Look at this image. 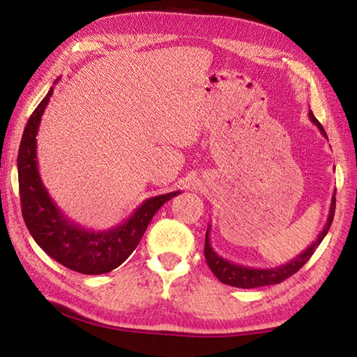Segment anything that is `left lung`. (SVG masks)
I'll list each match as a JSON object with an SVG mask.
<instances>
[{"label":"left lung","instance_id":"1","mask_svg":"<svg viewBox=\"0 0 357 357\" xmlns=\"http://www.w3.org/2000/svg\"><path fill=\"white\" fill-rule=\"evenodd\" d=\"M309 118L312 123L319 129V132H321L323 137L328 138V135H326V130L323 129V126L318 123V119L315 116H313L312 110H309ZM334 213H335V192H334V195H332V200H331L328 220H326L321 233L318 234L317 239L313 241V243L307 247L305 250H302L299 255H296L293 259H289V261L285 264L275 266V268H250V266L236 264L233 261H228V259H225V258H222L219 253L213 249V245H211V239H209L211 225H208L206 239H204V258H206V263L209 266V269L213 271V274L222 283H225V285L244 288V289L266 287V285H275V283H280L285 279H288V277H291L293 274L298 273L302 266L309 261L310 257L313 255V252H315L317 247L321 244V241L324 239L326 234H328L331 223H332V220H334Z\"/></svg>","mask_w":357,"mask_h":357}]
</instances>
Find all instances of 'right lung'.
Here are the masks:
<instances>
[{
    "label": "right lung",
    "instance_id": "1",
    "mask_svg": "<svg viewBox=\"0 0 357 357\" xmlns=\"http://www.w3.org/2000/svg\"><path fill=\"white\" fill-rule=\"evenodd\" d=\"M58 80L59 78H56L55 83ZM52 94L53 86L29 116L22 135L17 167H19L23 220L40 249L66 268L86 275L110 273L129 258L140 243L154 214L168 200L176 197L179 190L148 198L129 219L108 229H100V231L84 229L70 220L52 200L38 168L36 137Z\"/></svg>",
    "mask_w": 357,
    "mask_h": 357
}]
</instances>
